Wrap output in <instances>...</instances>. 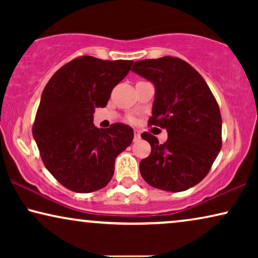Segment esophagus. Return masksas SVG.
Here are the masks:
<instances>
[{
  "mask_svg": "<svg viewBox=\"0 0 258 258\" xmlns=\"http://www.w3.org/2000/svg\"><path fill=\"white\" fill-rule=\"evenodd\" d=\"M141 139V134L139 130H134V141H139Z\"/></svg>",
  "mask_w": 258,
  "mask_h": 258,
  "instance_id": "esophagus-1",
  "label": "esophagus"
}]
</instances>
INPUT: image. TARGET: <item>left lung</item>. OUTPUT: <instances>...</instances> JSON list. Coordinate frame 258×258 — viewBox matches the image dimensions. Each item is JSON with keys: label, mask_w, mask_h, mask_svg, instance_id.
Returning <instances> with one entry per match:
<instances>
[{"label": "left lung", "mask_w": 258, "mask_h": 258, "mask_svg": "<svg viewBox=\"0 0 258 258\" xmlns=\"http://www.w3.org/2000/svg\"><path fill=\"white\" fill-rule=\"evenodd\" d=\"M133 72L155 86L148 124L167 129L163 144L149 133L141 137L151 153L140 162L144 181L165 191H184L206 177L222 148V117L216 98L189 63L164 56L137 61Z\"/></svg>", "instance_id": "1"}]
</instances>
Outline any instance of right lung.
I'll return each instance as SVG.
<instances>
[{
  "mask_svg": "<svg viewBox=\"0 0 258 258\" xmlns=\"http://www.w3.org/2000/svg\"><path fill=\"white\" fill-rule=\"evenodd\" d=\"M134 61L80 56L61 67L42 93L33 136L49 172L67 189L91 192L114 175L115 160L133 142V128L98 129L95 108H104Z\"/></svg>",
  "mask_w": 258,
  "mask_h": 258,
  "instance_id": "obj_1",
  "label": "right lung"
}]
</instances>
